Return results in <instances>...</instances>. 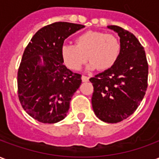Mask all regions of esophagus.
<instances>
[{
  "mask_svg": "<svg viewBox=\"0 0 159 159\" xmlns=\"http://www.w3.org/2000/svg\"><path fill=\"white\" fill-rule=\"evenodd\" d=\"M89 80V76H84V75L82 76V81H83V82H88Z\"/></svg>",
  "mask_w": 159,
  "mask_h": 159,
  "instance_id": "esophagus-1",
  "label": "esophagus"
}]
</instances>
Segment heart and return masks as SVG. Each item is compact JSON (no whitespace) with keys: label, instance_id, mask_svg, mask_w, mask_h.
I'll return each mask as SVG.
<instances>
[{"label":"heart","instance_id":"obj_1","mask_svg":"<svg viewBox=\"0 0 159 159\" xmlns=\"http://www.w3.org/2000/svg\"><path fill=\"white\" fill-rule=\"evenodd\" d=\"M120 51V42L114 35L89 30L76 36L75 45L64 44L60 55L65 66L72 70H79L88 59L91 61L89 69L106 70L117 62Z\"/></svg>","mask_w":159,"mask_h":159}]
</instances>
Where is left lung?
Masks as SVG:
<instances>
[{
	"label": "left lung",
	"instance_id": "left-lung-1",
	"mask_svg": "<svg viewBox=\"0 0 159 159\" xmlns=\"http://www.w3.org/2000/svg\"><path fill=\"white\" fill-rule=\"evenodd\" d=\"M120 37L119 57L112 67L91 77L93 87L92 107L106 123L126 119L136 111L147 89L148 63L144 48L129 31L109 25Z\"/></svg>",
	"mask_w": 159,
	"mask_h": 159
}]
</instances>
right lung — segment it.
Masks as SVG:
<instances>
[{"instance_id": "add662e5", "label": "right lung", "mask_w": 159, "mask_h": 159, "mask_svg": "<svg viewBox=\"0 0 159 159\" xmlns=\"http://www.w3.org/2000/svg\"><path fill=\"white\" fill-rule=\"evenodd\" d=\"M83 25L55 22L40 29L24 51L18 70V96L23 109L40 123H58L66 117L71 97L82 83L81 74L63 64L64 41ZM40 56L44 66H40Z\"/></svg>"}]
</instances>
